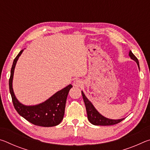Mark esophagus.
Here are the masks:
<instances>
[{
	"label": "esophagus",
	"mask_w": 150,
	"mask_h": 150,
	"mask_svg": "<svg viewBox=\"0 0 150 150\" xmlns=\"http://www.w3.org/2000/svg\"><path fill=\"white\" fill-rule=\"evenodd\" d=\"M82 85L83 81L79 79H75L73 81V85H74L75 87H81Z\"/></svg>",
	"instance_id": "1"
}]
</instances>
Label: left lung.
Here are the masks:
<instances>
[{
	"label": "left lung",
	"instance_id": "obj_1",
	"mask_svg": "<svg viewBox=\"0 0 150 150\" xmlns=\"http://www.w3.org/2000/svg\"><path fill=\"white\" fill-rule=\"evenodd\" d=\"M129 56L132 59L135 61L138 65V67L139 68L138 59H137V57L133 54V53L131 51H130V52H129ZM81 93H82L83 100H84L85 105L86 106L88 120L91 124H93V125H96V126L114 125V124H116L119 122H120L121 121H122L124 119V118H122V119H118V120H112V119H109L105 117V116H103V115H101L96 110V108H95V106L93 105V104L88 100V99L87 97H86L84 93H83V91H81Z\"/></svg>",
	"mask_w": 150,
	"mask_h": 150
}]
</instances>
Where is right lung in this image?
<instances>
[{"label": "right lung", "mask_w": 150, "mask_h": 150, "mask_svg": "<svg viewBox=\"0 0 150 150\" xmlns=\"http://www.w3.org/2000/svg\"><path fill=\"white\" fill-rule=\"evenodd\" d=\"M23 50L20 51L14 59L9 79V89L14 108L20 116L34 125L43 127L57 126L60 124L63 118L66 100L69 91L73 86L71 84L69 85L39 105L26 106L20 103L14 95L12 88V79L15 66Z\"/></svg>", "instance_id": "1"}]
</instances>
